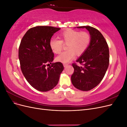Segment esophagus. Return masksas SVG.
Segmentation results:
<instances>
[{
	"mask_svg": "<svg viewBox=\"0 0 127 127\" xmlns=\"http://www.w3.org/2000/svg\"><path fill=\"white\" fill-rule=\"evenodd\" d=\"M63 65H64V67H67V66H68V64H63Z\"/></svg>",
	"mask_w": 127,
	"mask_h": 127,
	"instance_id": "esophagus-1",
	"label": "esophagus"
}]
</instances>
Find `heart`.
<instances>
[{"mask_svg":"<svg viewBox=\"0 0 127 127\" xmlns=\"http://www.w3.org/2000/svg\"><path fill=\"white\" fill-rule=\"evenodd\" d=\"M60 40L52 38L49 45L52 51L59 54L63 48V44L67 45V51L61 53L56 58V60L63 63H67L74 58L75 55L80 56L85 52L91 41L90 34L86 32L68 29L59 34Z\"/></svg>","mask_w":127,"mask_h":127,"instance_id":"obj_1","label":"heart"}]
</instances>
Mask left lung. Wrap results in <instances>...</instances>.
Returning a JSON list of instances; mask_svg holds the SVG:
<instances>
[{"label":"left lung","mask_w":127,"mask_h":127,"mask_svg":"<svg viewBox=\"0 0 127 127\" xmlns=\"http://www.w3.org/2000/svg\"><path fill=\"white\" fill-rule=\"evenodd\" d=\"M85 28L91 36L90 46L76 60L83 65L72 64L74 72L71 75L72 85L83 91H88L98 85L104 76L109 64V50L107 42L98 30L90 26L77 27Z\"/></svg>","instance_id":"8db88e82"}]
</instances>
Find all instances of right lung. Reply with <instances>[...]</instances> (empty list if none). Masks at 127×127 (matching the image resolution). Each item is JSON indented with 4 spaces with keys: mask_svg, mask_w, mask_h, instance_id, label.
<instances>
[{
    "mask_svg": "<svg viewBox=\"0 0 127 127\" xmlns=\"http://www.w3.org/2000/svg\"><path fill=\"white\" fill-rule=\"evenodd\" d=\"M60 28L38 26L29 29L21 40L18 58L23 74L33 87L41 92L53 89L59 82L64 70L60 62L51 63L54 53L49 42ZM50 63L51 66L46 68Z\"/></svg>",
    "mask_w": 127,
    "mask_h": 127,
    "instance_id": "1",
    "label": "right lung"
}]
</instances>
